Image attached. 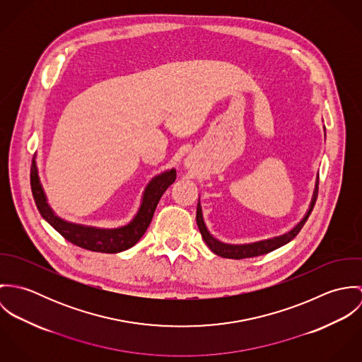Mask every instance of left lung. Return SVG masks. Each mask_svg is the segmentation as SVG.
<instances>
[{"label":"left lung","instance_id":"obj_1","mask_svg":"<svg viewBox=\"0 0 362 362\" xmlns=\"http://www.w3.org/2000/svg\"><path fill=\"white\" fill-rule=\"evenodd\" d=\"M317 187H319V175L315 184V191L312 195V201H310V209L307 211V214L304 216V218L288 233L279 235V237H273L269 240H263V241H257L252 244H241V245H233V244H224L218 240H216L209 231H207L206 224L204 221V216H202V207L201 204L198 202V207H197V223L199 227V231L202 234V238L205 240L207 247L211 250V252H214L216 255L221 257V258L228 259H244V258H255L259 255H264L269 254L286 244H288L293 238L297 237V234L301 231V228L304 227L305 221L310 217V211L315 206L316 202V197H317Z\"/></svg>","mask_w":362,"mask_h":362}]
</instances>
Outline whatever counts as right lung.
I'll return each instance as SVG.
<instances>
[{
	"instance_id": "1",
	"label": "right lung",
	"mask_w": 362,
	"mask_h": 362,
	"mask_svg": "<svg viewBox=\"0 0 362 362\" xmlns=\"http://www.w3.org/2000/svg\"><path fill=\"white\" fill-rule=\"evenodd\" d=\"M175 177L177 173L174 168L156 175L148 184L144 192L142 204L136 216L127 226L118 228H98L75 224L55 216L52 207L47 204V198L40 184L35 160L30 173V185L36 206L39 209L40 214L65 240L83 250H89L93 252L117 254L134 247L142 238V235L145 234L152 221L156 206L161 195L175 181Z\"/></svg>"
}]
</instances>
